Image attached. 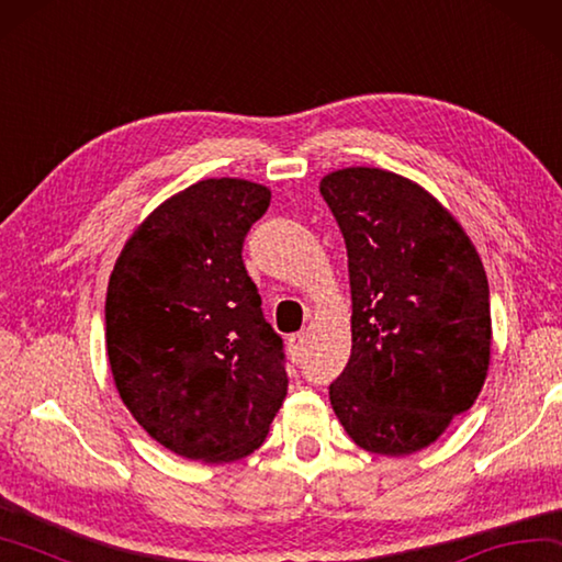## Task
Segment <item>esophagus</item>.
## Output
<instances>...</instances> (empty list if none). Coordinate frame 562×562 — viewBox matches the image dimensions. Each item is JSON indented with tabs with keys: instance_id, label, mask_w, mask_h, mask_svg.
<instances>
[{
	"instance_id": "1",
	"label": "esophagus",
	"mask_w": 562,
	"mask_h": 562,
	"mask_svg": "<svg viewBox=\"0 0 562 562\" xmlns=\"http://www.w3.org/2000/svg\"><path fill=\"white\" fill-rule=\"evenodd\" d=\"M288 349H290V359H292L294 363H300V361L304 359V334H294V336H290Z\"/></svg>"
}]
</instances>
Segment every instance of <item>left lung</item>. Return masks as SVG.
<instances>
[{
  "label": "left lung",
  "mask_w": 562,
  "mask_h": 562,
  "mask_svg": "<svg viewBox=\"0 0 562 562\" xmlns=\"http://www.w3.org/2000/svg\"><path fill=\"white\" fill-rule=\"evenodd\" d=\"M319 191L349 255L351 359L329 385L363 450L432 445L482 391L492 349L484 265L430 193L393 171L351 167Z\"/></svg>",
  "instance_id": "1"
}]
</instances>
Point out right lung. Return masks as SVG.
Segmentation results:
<instances>
[{"instance_id":"obj_1","label":"right lung","mask_w":562,"mask_h":562,"mask_svg":"<svg viewBox=\"0 0 562 562\" xmlns=\"http://www.w3.org/2000/svg\"><path fill=\"white\" fill-rule=\"evenodd\" d=\"M270 189L206 179L161 203L110 274L108 359L122 403L167 450L233 462L288 395L282 336L243 262Z\"/></svg>"}]
</instances>
